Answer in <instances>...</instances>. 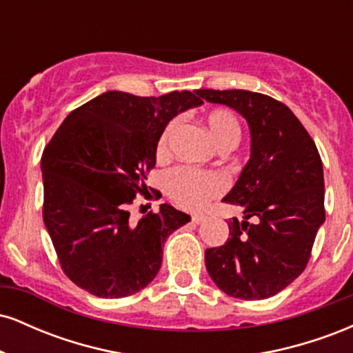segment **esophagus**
<instances>
[{
    "instance_id": "34e87169",
    "label": "esophagus",
    "mask_w": 353,
    "mask_h": 353,
    "mask_svg": "<svg viewBox=\"0 0 353 353\" xmlns=\"http://www.w3.org/2000/svg\"><path fill=\"white\" fill-rule=\"evenodd\" d=\"M190 221H192L194 224H201V222L204 221V216H199V214H196V216L190 217Z\"/></svg>"
}]
</instances>
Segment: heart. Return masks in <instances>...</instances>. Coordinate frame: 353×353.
<instances>
[{
    "instance_id": "b5f03b06",
    "label": "heart",
    "mask_w": 353,
    "mask_h": 353,
    "mask_svg": "<svg viewBox=\"0 0 353 353\" xmlns=\"http://www.w3.org/2000/svg\"><path fill=\"white\" fill-rule=\"evenodd\" d=\"M179 119H171L164 125L156 143V156L165 157L169 152V143L176 131ZM205 124L214 143L222 151H229L241 139V124L237 117L222 109H214L205 116ZM228 188V182L217 172L199 171V169L179 165L164 176V190L181 208L189 210L202 209L209 201L216 199Z\"/></svg>"
}]
</instances>
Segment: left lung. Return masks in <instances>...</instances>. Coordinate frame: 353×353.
<instances>
[{
  "label": "left lung",
  "mask_w": 353,
  "mask_h": 353,
  "mask_svg": "<svg viewBox=\"0 0 353 353\" xmlns=\"http://www.w3.org/2000/svg\"><path fill=\"white\" fill-rule=\"evenodd\" d=\"M197 96L236 109L250 128V161L224 202L241 205L224 245L205 249V267L230 297L262 301L303 272L325 221L323 168L314 139L281 101L244 89H199Z\"/></svg>",
  "instance_id": "left-lung-1"
}]
</instances>
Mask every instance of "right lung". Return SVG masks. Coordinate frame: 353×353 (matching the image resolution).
Segmentation results:
<instances>
[{
  "instance_id": "1",
  "label": "right lung",
  "mask_w": 353,
  "mask_h": 353,
  "mask_svg": "<svg viewBox=\"0 0 353 353\" xmlns=\"http://www.w3.org/2000/svg\"><path fill=\"white\" fill-rule=\"evenodd\" d=\"M201 103L197 91L159 98L108 91L71 111L46 144L44 225L61 269L81 289L128 297L159 272L165 239L190 217L161 204L134 222L129 205L148 192L164 125Z\"/></svg>"
}]
</instances>
